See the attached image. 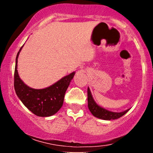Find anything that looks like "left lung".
<instances>
[{
    "label": "left lung",
    "instance_id": "8db88e82",
    "mask_svg": "<svg viewBox=\"0 0 153 153\" xmlns=\"http://www.w3.org/2000/svg\"><path fill=\"white\" fill-rule=\"evenodd\" d=\"M88 106L91 113L95 117L103 119V120H114V119H119L125 114L129 110L127 109L122 112H114L100 106L94 101L89 88H88Z\"/></svg>",
    "mask_w": 153,
    "mask_h": 153
}]
</instances>
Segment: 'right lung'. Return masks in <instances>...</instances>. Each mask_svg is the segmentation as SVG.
I'll return each mask as SVG.
<instances>
[{
  "mask_svg": "<svg viewBox=\"0 0 153 153\" xmlns=\"http://www.w3.org/2000/svg\"><path fill=\"white\" fill-rule=\"evenodd\" d=\"M23 46L19 50L16 58L14 71L16 94L23 104L34 114L42 117L54 115L62 107L65 94L75 73L73 72L45 88L34 89L28 86L20 78L17 70L18 57Z\"/></svg>",
  "mask_w": 153,
  "mask_h": 153,
  "instance_id": "right-lung-1",
  "label": "right lung"
}]
</instances>
